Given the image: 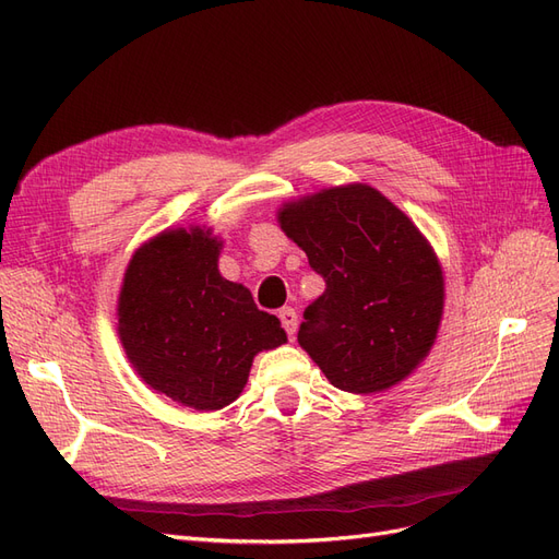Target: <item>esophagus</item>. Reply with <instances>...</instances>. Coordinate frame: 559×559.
<instances>
[{
	"label": "esophagus",
	"mask_w": 559,
	"mask_h": 559,
	"mask_svg": "<svg viewBox=\"0 0 559 559\" xmlns=\"http://www.w3.org/2000/svg\"><path fill=\"white\" fill-rule=\"evenodd\" d=\"M277 317H280V321H282L284 331L289 333V337H294V335H296V329H298V314H296V310H294V308H282Z\"/></svg>",
	"instance_id": "34e87169"
}]
</instances>
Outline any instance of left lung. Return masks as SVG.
I'll return each mask as SVG.
<instances>
[{"label": "left lung", "instance_id": "1", "mask_svg": "<svg viewBox=\"0 0 559 559\" xmlns=\"http://www.w3.org/2000/svg\"><path fill=\"white\" fill-rule=\"evenodd\" d=\"M277 222L326 289L302 312L298 343L329 382L376 394L427 357L443 314V270L394 202L366 183L286 202Z\"/></svg>", "mask_w": 559, "mask_h": 559}]
</instances>
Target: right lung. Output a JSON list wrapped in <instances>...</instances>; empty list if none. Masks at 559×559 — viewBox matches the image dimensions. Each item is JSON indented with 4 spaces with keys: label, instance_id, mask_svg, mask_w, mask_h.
Instances as JSON below:
<instances>
[{
    "label": "right lung",
    "instance_id": "1",
    "mask_svg": "<svg viewBox=\"0 0 559 559\" xmlns=\"http://www.w3.org/2000/svg\"><path fill=\"white\" fill-rule=\"evenodd\" d=\"M212 230H163L142 245L118 296V337L138 376L195 411L242 394L253 357L286 343L275 314L218 273Z\"/></svg>",
    "mask_w": 559,
    "mask_h": 559
}]
</instances>
